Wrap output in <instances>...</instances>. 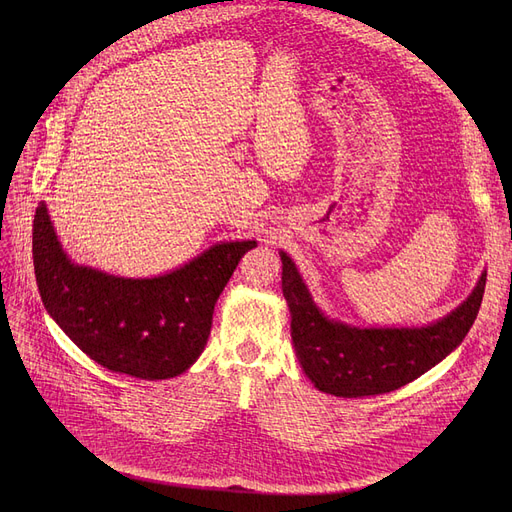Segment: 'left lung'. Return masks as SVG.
<instances>
[{
  "label": "left lung",
  "mask_w": 512,
  "mask_h": 512,
  "mask_svg": "<svg viewBox=\"0 0 512 512\" xmlns=\"http://www.w3.org/2000/svg\"><path fill=\"white\" fill-rule=\"evenodd\" d=\"M280 257L294 351L321 392L342 398L398 390L450 355L473 326L488 276L481 274L471 297L432 326L361 330L319 313L292 259Z\"/></svg>",
  "instance_id": "left-lung-1"
}]
</instances>
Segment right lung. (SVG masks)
I'll list each match as a JSON object with an SVG mask.
<instances>
[{
    "label": "right lung",
    "instance_id": "obj_1",
    "mask_svg": "<svg viewBox=\"0 0 512 512\" xmlns=\"http://www.w3.org/2000/svg\"><path fill=\"white\" fill-rule=\"evenodd\" d=\"M255 240L224 242L180 270L130 280L70 263L41 203L33 263L41 299L68 338L95 363L141 380H168L191 367L211 332L215 301Z\"/></svg>",
    "mask_w": 512,
    "mask_h": 512
}]
</instances>
